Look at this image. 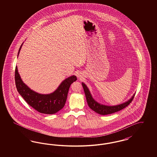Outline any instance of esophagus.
I'll return each mask as SVG.
<instances>
[{"label": "esophagus", "mask_w": 157, "mask_h": 157, "mask_svg": "<svg viewBox=\"0 0 157 157\" xmlns=\"http://www.w3.org/2000/svg\"><path fill=\"white\" fill-rule=\"evenodd\" d=\"M77 76L78 77V78H81V75H80V74H78V75H77Z\"/></svg>", "instance_id": "obj_1"}]
</instances>
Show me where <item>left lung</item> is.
<instances>
[{"label":"left lung","instance_id":"left-lung-1","mask_svg":"<svg viewBox=\"0 0 157 157\" xmlns=\"http://www.w3.org/2000/svg\"><path fill=\"white\" fill-rule=\"evenodd\" d=\"M82 85L85 94L87 103L89 107L92 110H93L94 111L97 112L100 115H108V114H111L113 113L121 111V109L127 107V106L132 101L134 98L135 94L130 99H129L128 101L123 104L115 105V106L104 105L99 104L96 101L94 100V99L92 98L90 93V90L84 83L82 82Z\"/></svg>","mask_w":157,"mask_h":157}]
</instances>
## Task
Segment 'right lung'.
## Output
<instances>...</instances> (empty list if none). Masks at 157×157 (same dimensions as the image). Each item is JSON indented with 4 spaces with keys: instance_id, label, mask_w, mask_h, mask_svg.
Listing matches in <instances>:
<instances>
[{
    "instance_id": "right-lung-1",
    "label": "right lung",
    "mask_w": 157,
    "mask_h": 157,
    "mask_svg": "<svg viewBox=\"0 0 157 157\" xmlns=\"http://www.w3.org/2000/svg\"><path fill=\"white\" fill-rule=\"evenodd\" d=\"M21 46L17 56L22 46ZM15 83L19 94L25 101L40 113L45 114H53L63 108L66 103L67 93L71 85L77 80L75 75L65 79L60 84L58 88L53 92L49 94H40L30 88L23 82L17 66L15 68Z\"/></svg>"
}]
</instances>
